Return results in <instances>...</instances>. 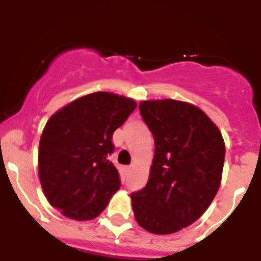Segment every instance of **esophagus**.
I'll list each match as a JSON object with an SVG mask.
<instances>
[{
    "instance_id": "obj_1",
    "label": "esophagus",
    "mask_w": 261,
    "mask_h": 261,
    "mask_svg": "<svg viewBox=\"0 0 261 261\" xmlns=\"http://www.w3.org/2000/svg\"><path fill=\"white\" fill-rule=\"evenodd\" d=\"M125 170H126V172L129 174V172L132 171V166H128V167H125Z\"/></svg>"
}]
</instances>
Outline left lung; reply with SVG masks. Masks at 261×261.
Instances as JSON below:
<instances>
[{
    "instance_id": "8db88e82",
    "label": "left lung",
    "mask_w": 261,
    "mask_h": 261,
    "mask_svg": "<svg viewBox=\"0 0 261 261\" xmlns=\"http://www.w3.org/2000/svg\"><path fill=\"white\" fill-rule=\"evenodd\" d=\"M153 133L150 176L133 192L138 225L153 234H172L199 220L220 188L225 144L211 119L190 103L163 99L140 103Z\"/></svg>"
}]
</instances>
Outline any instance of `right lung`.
<instances>
[{
    "label": "right lung",
    "instance_id": "add662e5",
    "mask_svg": "<svg viewBox=\"0 0 261 261\" xmlns=\"http://www.w3.org/2000/svg\"><path fill=\"white\" fill-rule=\"evenodd\" d=\"M137 107L111 93L77 99L50 116L39 144V177L48 202L69 218L102 213L121 186L110 155L112 136Z\"/></svg>",
    "mask_w": 261,
    "mask_h": 261
}]
</instances>
